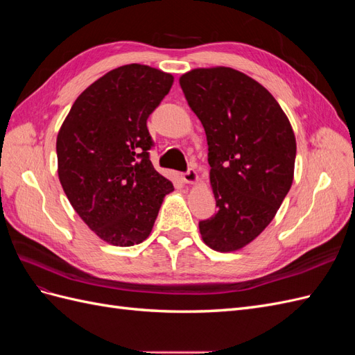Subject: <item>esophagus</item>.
I'll return each instance as SVG.
<instances>
[{"label":"esophagus","instance_id":"34e87169","mask_svg":"<svg viewBox=\"0 0 355 355\" xmlns=\"http://www.w3.org/2000/svg\"><path fill=\"white\" fill-rule=\"evenodd\" d=\"M180 176H182V180H184L185 184H196L197 179H198V175H197V171L194 168H188Z\"/></svg>","mask_w":355,"mask_h":355}]
</instances>
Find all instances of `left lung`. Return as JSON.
Masks as SVG:
<instances>
[{
  "instance_id": "8db88e82",
  "label": "left lung",
  "mask_w": 355,
  "mask_h": 355,
  "mask_svg": "<svg viewBox=\"0 0 355 355\" xmlns=\"http://www.w3.org/2000/svg\"><path fill=\"white\" fill-rule=\"evenodd\" d=\"M179 83L207 136L218 207L200 220L201 237L213 250H239L270 225L292 187L295 133L274 96L240 71L192 69Z\"/></svg>"
}]
</instances>
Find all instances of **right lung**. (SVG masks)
Here are the masks:
<instances>
[{
    "label": "right lung",
    "instance_id": "1",
    "mask_svg": "<svg viewBox=\"0 0 355 355\" xmlns=\"http://www.w3.org/2000/svg\"><path fill=\"white\" fill-rule=\"evenodd\" d=\"M173 77L132 63L105 73L73 102L58 141V173L78 216L103 241L128 247L148 239L173 184L149 159L148 116Z\"/></svg>",
    "mask_w": 355,
    "mask_h": 355
}]
</instances>
